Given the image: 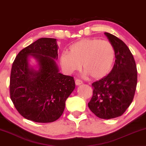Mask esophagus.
Masks as SVG:
<instances>
[{"label":"esophagus","mask_w":146,"mask_h":146,"mask_svg":"<svg viewBox=\"0 0 146 146\" xmlns=\"http://www.w3.org/2000/svg\"><path fill=\"white\" fill-rule=\"evenodd\" d=\"M83 83V81L80 80V79H75V84H76V85H80Z\"/></svg>","instance_id":"1"}]
</instances>
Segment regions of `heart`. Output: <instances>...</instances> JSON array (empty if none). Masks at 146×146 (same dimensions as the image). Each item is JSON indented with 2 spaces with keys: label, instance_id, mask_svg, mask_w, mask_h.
<instances>
[{
  "label": "heart",
  "instance_id": "obj_1",
  "mask_svg": "<svg viewBox=\"0 0 146 146\" xmlns=\"http://www.w3.org/2000/svg\"><path fill=\"white\" fill-rule=\"evenodd\" d=\"M115 59L113 44L100 38H83L69 46V53L64 51L60 57V63L67 73L83 69L86 75L100 80L110 74Z\"/></svg>",
  "mask_w": 146,
  "mask_h": 146
}]
</instances>
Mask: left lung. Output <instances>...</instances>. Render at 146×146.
<instances>
[{
	"label": "left lung",
	"mask_w": 146,
	"mask_h": 146,
	"mask_svg": "<svg viewBox=\"0 0 146 146\" xmlns=\"http://www.w3.org/2000/svg\"><path fill=\"white\" fill-rule=\"evenodd\" d=\"M115 51V61L110 74L92 83L90 110L101 119L121 116L131 104L137 86L135 60L127 46L117 36L105 33Z\"/></svg>",
	"instance_id": "1"
}]
</instances>
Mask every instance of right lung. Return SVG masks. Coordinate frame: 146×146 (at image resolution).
<instances>
[{"instance_id": "1", "label": "right lung", "mask_w": 146, "mask_h": 146, "mask_svg": "<svg viewBox=\"0 0 146 146\" xmlns=\"http://www.w3.org/2000/svg\"><path fill=\"white\" fill-rule=\"evenodd\" d=\"M37 60L38 70L29 65ZM57 39L40 38L23 48L15 58L10 78V96L15 108L25 119L50 123L59 119L65 102L75 89L73 77L59 72Z\"/></svg>"}]
</instances>
